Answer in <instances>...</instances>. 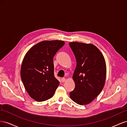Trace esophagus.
I'll list each match as a JSON object with an SVG mask.
<instances>
[{"label":"esophagus","mask_w":127,"mask_h":127,"mask_svg":"<svg viewBox=\"0 0 127 127\" xmlns=\"http://www.w3.org/2000/svg\"><path fill=\"white\" fill-rule=\"evenodd\" d=\"M61 82H64L65 81H66V79L65 78H62L61 79Z\"/></svg>","instance_id":"obj_1"}]
</instances>
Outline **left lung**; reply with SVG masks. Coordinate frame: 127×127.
I'll use <instances>...</instances> for the list:
<instances>
[{"mask_svg":"<svg viewBox=\"0 0 127 127\" xmlns=\"http://www.w3.org/2000/svg\"><path fill=\"white\" fill-rule=\"evenodd\" d=\"M76 59L72 78L75 88L70 92L73 101L79 105L91 103L100 94L104 86L106 68L102 53L92 44L69 43Z\"/></svg>","mask_w":127,"mask_h":127,"instance_id":"1","label":"left lung"}]
</instances>
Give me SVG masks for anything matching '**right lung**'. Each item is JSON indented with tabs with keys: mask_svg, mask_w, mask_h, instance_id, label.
<instances>
[{
	"mask_svg": "<svg viewBox=\"0 0 127 127\" xmlns=\"http://www.w3.org/2000/svg\"><path fill=\"white\" fill-rule=\"evenodd\" d=\"M63 41H43L34 45L23 60L21 77L26 91L34 100L51 98L59 85L54 75L53 59L63 47Z\"/></svg>",
	"mask_w": 127,
	"mask_h": 127,
	"instance_id": "right-lung-1",
	"label": "right lung"
}]
</instances>
